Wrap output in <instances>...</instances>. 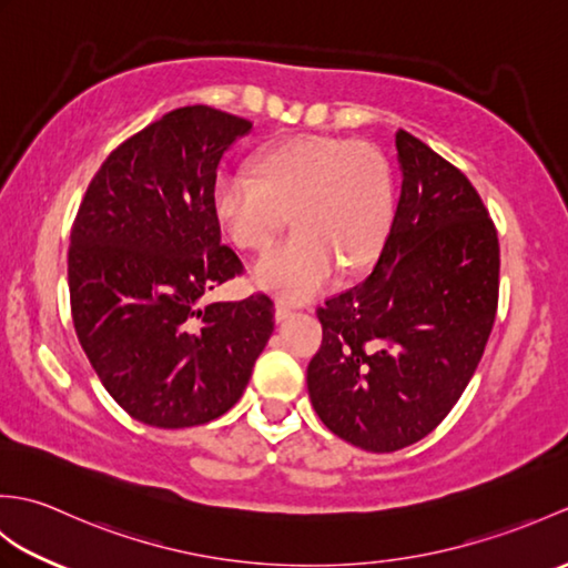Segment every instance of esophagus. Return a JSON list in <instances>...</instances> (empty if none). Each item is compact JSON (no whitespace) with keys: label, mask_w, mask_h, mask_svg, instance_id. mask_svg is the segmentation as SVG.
I'll return each instance as SVG.
<instances>
[{"label":"esophagus","mask_w":568,"mask_h":568,"mask_svg":"<svg viewBox=\"0 0 568 568\" xmlns=\"http://www.w3.org/2000/svg\"><path fill=\"white\" fill-rule=\"evenodd\" d=\"M293 317V307H287L285 303H277L275 305V320L277 322H285V320H291Z\"/></svg>","instance_id":"34e87169"}]
</instances>
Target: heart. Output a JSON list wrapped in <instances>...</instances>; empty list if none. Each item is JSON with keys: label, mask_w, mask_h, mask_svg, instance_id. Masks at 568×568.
<instances>
[{"label": "heart", "mask_w": 568, "mask_h": 568, "mask_svg": "<svg viewBox=\"0 0 568 568\" xmlns=\"http://www.w3.org/2000/svg\"><path fill=\"white\" fill-rule=\"evenodd\" d=\"M256 175L224 171L214 212L234 244L263 248L291 222L297 232L253 263L265 291L303 303L332 277L378 256L393 224L388 165L368 146L336 136H295L263 151Z\"/></svg>", "instance_id": "heart-1"}]
</instances>
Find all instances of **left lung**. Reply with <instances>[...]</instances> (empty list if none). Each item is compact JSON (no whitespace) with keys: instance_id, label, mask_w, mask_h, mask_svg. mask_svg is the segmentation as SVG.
I'll list each match as a JSON object with an SVG mask.
<instances>
[{"instance_id":"obj_1","label":"left lung","mask_w":568,"mask_h":568,"mask_svg":"<svg viewBox=\"0 0 568 568\" xmlns=\"http://www.w3.org/2000/svg\"><path fill=\"white\" fill-rule=\"evenodd\" d=\"M400 200L366 281L317 310L310 400L336 437L405 449L439 425L478 368L498 307V234L468 178L395 134Z\"/></svg>"}]
</instances>
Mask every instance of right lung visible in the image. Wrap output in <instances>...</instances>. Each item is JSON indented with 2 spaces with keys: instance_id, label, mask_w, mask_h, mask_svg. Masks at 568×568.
<instances>
[{
  "instance_id": "add662e5",
  "label": "right lung",
  "mask_w": 568,
  "mask_h": 568,
  "mask_svg": "<svg viewBox=\"0 0 568 568\" xmlns=\"http://www.w3.org/2000/svg\"><path fill=\"white\" fill-rule=\"evenodd\" d=\"M251 122L195 104L168 112L112 151L70 234L78 339L102 385L143 425L183 429L244 395L273 334V303L204 295L241 273L222 246L214 180Z\"/></svg>"
}]
</instances>
